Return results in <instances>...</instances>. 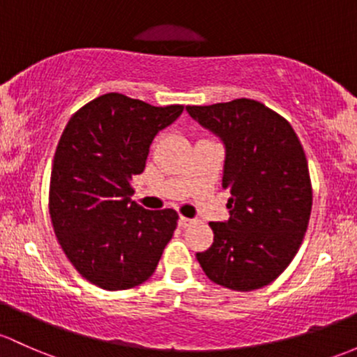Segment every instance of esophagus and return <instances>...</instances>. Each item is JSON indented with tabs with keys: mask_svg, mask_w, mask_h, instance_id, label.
Wrapping results in <instances>:
<instances>
[{
	"mask_svg": "<svg viewBox=\"0 0 357 357\" xmlns=\"http://www.w3.org/2000/svg\"><path fill=\"white\" fill-rule=\"evenodd\" d=\"M191 224H195L193 219H188V217H183V215L179 217V226L181 227H188Z\"/></svg>",
	"mask_w": 357,
	"mask_h": 357,
	"instance_id": "esophagus-1",
	"label": "esophagus"
}]
</instances>
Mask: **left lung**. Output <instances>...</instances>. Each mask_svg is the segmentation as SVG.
Masks as SVG:
<instances>
[{
    "label": "left lung",
    "mask_w": 357,
    "mask_h": 357,
    "mask_svg": "<svg viewBox=\"0 0 357 357\" xmlns=\"http://www.w3.org/2000/svg\"><path fill=\"white\" fill-rule=\"evenodd\" d=\"M226 144L222 188L227 222H210L213 243L197 253L205 275L232 291L277 279L298 253L313 205L310 169L298 135L279 112L253 99L186 106Z\"/></svg>",
    "instance_id": "1"
}]
</instances>
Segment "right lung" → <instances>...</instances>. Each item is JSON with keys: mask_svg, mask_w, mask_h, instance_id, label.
<instances>
[{"mask_svg": "<svg viewBox=\"0 0 357 357\" xmlns=\"http://www.w3.org/2000/svg\"><path fill=\"white\" fill-rule=\"evenodd\" d=\"M183 109L109 92L80 107L63 131L51 171L50 215L66 258L93 286L121 291L155 272L179 215L131 202V179L144 172L153 137Z\"/></svg>", "mask_w": 357, "mask_h": 357, "instance_id": "1", "label": "right lung"}]
</instances>
